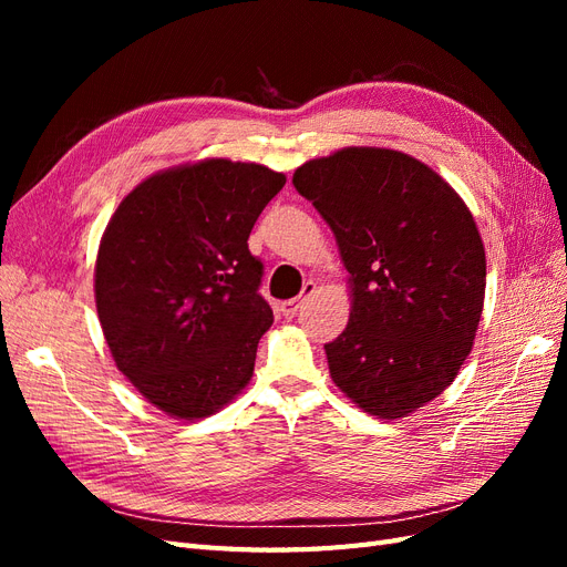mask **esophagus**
<instances>
[{
    "label": "esophagus",
    "mask_w": 567,
    "mask_h": 567,
    "mask_svg": "<svg viewBox=\"0 0 567 567\" xmlns=\"http://www.w3.org/2000/svg\"><path fill=\"white\" fill-rule=\"evenodd\" d=\"M317 293V284L315 281H307L305 286H302V296H298V298H293V300H286V302H281V315L284 317H296L298 315V310L302 307V302L310 298V296H315Z\"/></svg>",
    "instance_id": "obj_1"
}]
</instances>
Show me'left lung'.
I'll list each match as a JSON object with an SVG mask.
<instances>
[{"mask_svg":"<svg viewBox=\"0 0 567 567\" xmlns=\"http://www.w3.org/2000/svg\"><path fill=\"white\" fill-rule=\"evenodd\" d=\"M331 227L352 312L326 359L333 383L379 419H402L452 385L485 302V246L466 203L402 151L348 146L296 169Z\"/></svg>","mask_w":567,"mask_h":567,"instance_id":"left-lung-1","label":"left lung"}]
</instances>
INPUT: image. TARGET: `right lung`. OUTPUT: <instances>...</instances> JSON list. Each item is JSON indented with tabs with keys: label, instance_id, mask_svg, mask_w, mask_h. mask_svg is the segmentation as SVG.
Instances as JSON below:
<instances>
[{
	"label": "right lung",
	"instance_id": "1",
	"mask_svg": "<svg viewBox=\"0 0 567 567\" xmlns=\"http://www.w3.org/2000/svg\"><path fill=\"white\" fill-rule=\"evenodd\" d=\"M284 184L255 163L179 165L134 186L101 236V329L115 367L165 414L205 419L248 385L274 321L248 236Z\"/></svg>",
	"mask_w": 567,
	"mask_h": 567
}]
</instances>
